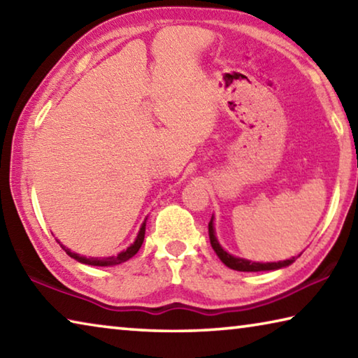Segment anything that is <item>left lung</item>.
<instances>
[{
  "label": "left lung",
  "mask_w": 358,
  "mask_h": 358,
  "mask_svg": "<svg viewBox=\"0 0 358 358\" xmlns=\"http://www.w3.org/2000/svg\"><path fill=\"white\" fill-rule=\"evenodd\" d=\"M208 235H210V243L211 248H213L215 252L217 254V257L222 260V264H226L229 268L237 270V271H268V270H278L282 268V266L290 265L295 260V257L287 259V260H281V262H251V260L246 259H240V257H234L232 254H229L227 251L222 250V246L217 241L216 235H215V227H213V217H211L208 222Z\"/></svg>",
  "instance_id": "obj_1"
}]
</instances>
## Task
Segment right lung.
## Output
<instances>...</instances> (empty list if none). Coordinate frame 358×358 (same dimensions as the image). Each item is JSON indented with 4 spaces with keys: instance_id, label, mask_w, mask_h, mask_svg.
<instances>
[{
    "instance_id": "right-lung-1",
    "label": "right lung",
    "mask_w": 358,
    "mask_h": 358,
    "mask_svg": "<svg viewBox=\"0 0 358 358\" xmlns=\"http://www.w3.org/2000/svg\"><path fill=\"white\" fill-rule=\"evenodd\" d=\"M143 238H145V222L142 224L141 230H138L137 238H136L134 243H132V245L128 248V250H124V251H121L120 254H117V256H110V257H104V259L85 257V256H80V254H77V252H72L71 250H68V248L63 246V245H62V248L66 251V254H68V256H71L72 259L78 260V262L87 264V265H96V266H108V265L123 264V262H126V260H129L132 256H136L137 251L141 250V246H142V243H143ZM58 243H59V241H58Z\"/></svg>"
}]
</instances>
